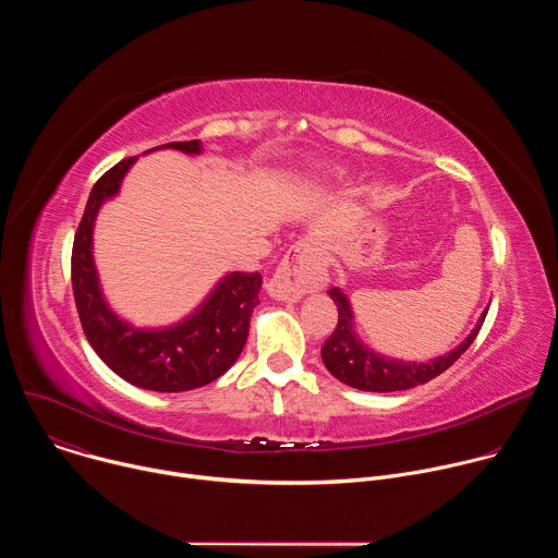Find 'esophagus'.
Here are the masks:
<instances>
[{
	"instance_id": "esophagus-1",
	"label": "esophagus",
	"mask_w": 558,
	"mask_h": 558,
	"mask_svg": "<svg viewBox=\"0 0 558 558\" xmlns=\"http://www.w3.org/2000/svg\"><path fill=\"white\" fill-rule=\"evenodd\" d=\"M327 276V263L320 245L311 241V238H304V241L295 243L287 252L276 274L271 276L267 291L276 300L295 302L304 293L323 289L329 280Z\"/></svg>"
}]
</instances>
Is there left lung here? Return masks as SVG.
<instances>
[{
    "label": "left lung",
    "instance_id": "left-lung-1",
    "mask_svg": "<svg viewBox=\"0 0 558 558\" xmlns=\"http://www.w3.org/2000/svg\"><path fill=\"white\" fill-rule=\"evenodd\" d=\"M329 295L338 304V327L329 336V340L323 344V362L331 371L333 377L340 381L360 388V390H371V392H392V390H407L420 384L430 381L433 377L441 375L446 368H450L474 342L476 333H480L486 313L482 315V323L476 325V329L468 336L465 342H461L454 351H450L444 357H437L433 362H395L381 355H375L368 351L360 340L355 338L351 329L353 313L349 306V300L342 291L331 289Z\"/></svg>",
    "mask_w": 558,
    "mask_h": 558
}]
</instances>
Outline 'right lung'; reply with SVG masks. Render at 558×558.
Masks as SVG:
<instances>
[{
  "instance_id": "right-lung-1",
  "label": "right lung",
  "mask_w": 558,
  "mask_h": 558,
  "mask_svg": "<svg viewBox=\"0 0 558 558\" xmlns=\"http://www.w3.org/2000/svg\"><path fill=\"white\" fill-rule=\"evenodd\" d=\"M158 147L187 154L203 149L198 138ZM134 161V156L123 158L97 181L74 233L70 276L76 313L90 347L119 377L147 390H192L218 379L245 349L252 313L260 304L263 276L258 271L229 274L192 317L172 329L141 331L121 323L101 298L93 263V225L101 203L119 192Z\"/></svg>"
}]
</instances>
